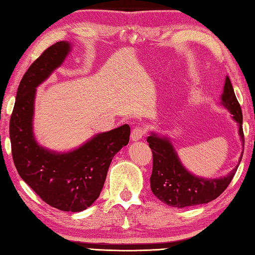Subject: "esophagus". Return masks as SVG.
Segmentation results:
<instances>
[{
    "mask_svg": "<svg viewBox=\"0 0 255 255\" xmlns=\"http://www.w3.org/2000/svg\"><path fill=\"white\" fill-rule=\"evenodd\" d=\"M143 134H144V129H142L140 127H136L134 129H132L131 134H130V140L131 141L141 140Z\"/></svg>",
    "mask_w": 255,
    "mask_h": 255,
    "instance_id": "obj_1",
    "label": "esophagus"
}]
</instances>
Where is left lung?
Masks as SVG:
<instances>
[{
    "instance_id": "1",
    "label": "left lung",
    "mask_w": 255,
    "mask_h": 255,
    "mask_svg": "<svg viewBox=\"0 0 255 255\" xmlns=\"http://www.w3.org/2000/svg\"><path fill=\"white\" fill-rule=\"evenodd\" d=\"M219 104L231 114L232 119L238 124L239 136L242 141L241 156L237 166L227 176L220 178L196 176L184 167L168 134L149 131L147 141L153 157L150 188L154 196L169 207L187 208L214 200L226 190L237 172L244 150L242 111L229 76H226Z\"/></svg>"
}]
</instances>
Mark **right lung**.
Segmentation results:
<instances>
[{
	"mask_svg": "<svg viewBox=\"0 0 255 255\" xmlns=\"http://www.w3.org/2000/svg\"><path fill=\"white\" fill-rule=\"evenodd\" d=\"M72 48L71 42H57L24 74L9 122V138L16 170L39 198L58 210L81 212L97 200L114 156L128 144L130 128L125 124L97 133L67 151L38 143L34 132L37 87L62 66Z\"/></svg>",
	"mask_w": 255,
	"mask_h": 255,
	"instance_id": "1",
	"label": "right lung"
}]
</instances>
